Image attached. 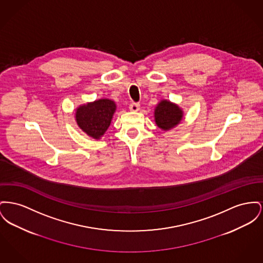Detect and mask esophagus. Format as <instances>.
Returning <instances> with one entry per match:
<instances>
[{"instance_id": "1", "label": "esophagus", "mask_w": 263, "mask_h": 263, "mask_svg": "<svg viewBox=\"0 0 263 263\" xmlns=\"http://www.w3.org/2000/svg\"><path fill=\"white\" fill-rule=\"evenodd\" d=\"M140 108V104L139 103H136V102H132V103H130L129 104V109L131 110V111H138Z\"/></svg>"}]
</instances>
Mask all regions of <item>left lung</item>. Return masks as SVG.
Listing matches in <instances>:
<instances>
[{"instance_id":"8db88e82","label":"left lung","mask_w":263,"mask_h":263,"mask_svg":"<svg viewBox=\"0 0 263 263\" xmlns=\"http://www.w3.org/2000/svg\"><path fill=\"white\" fill-rule=\"evenodd\" d=\"M182 116V110L167 100L161 101L155 109L156 124L164 130L171 129L180 123Z\"/></svg>"}]
</instances>
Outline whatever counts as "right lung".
<instances>
[{"label":"right lung","instance_id":"right-lung-1","mask_svg":"<svg viewBox=\"0 0 263 263\" xmlns=\"http://www.w3.org/2000/svg\"><path fill=\"white\" fill-rule=\"evenodd\" d=\"M115 103L109 99H99L77 110V121L82 131L98 139L108 129Z\"/></svg>","mask_w":263,"mask_h":263}]
</instances>
